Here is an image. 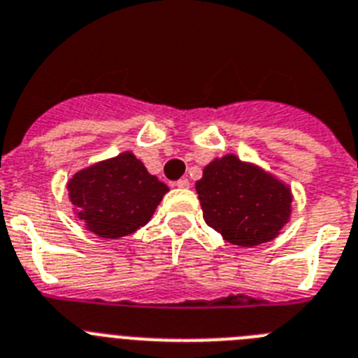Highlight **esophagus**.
Returning a JSON list of instances; mask_svg holds the SVG:
<instances>
[{"label": "esophagus", "instance_id": "obj_1", "mask_svg": "<svg viewBox=\"0 0 358 358\" xmlns=\"http://www.w3.org/2000/svg\"><path fill=\"white\" fill-rule=\"evenodd\" d=\"M175 185H176V187H180V189H187L189 187V180L187 178H180L178 182H175Z\"/></svg>", "mask_w": 358, "mask_h": 358}]
</instances>
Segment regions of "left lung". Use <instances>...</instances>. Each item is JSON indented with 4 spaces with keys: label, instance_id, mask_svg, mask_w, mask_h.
I'll return each instance as SVG.
<instances>
[{
    "label": "left lung",
    "instance_id": "left-lung-1",
    "mask_svg": "<svg viewBox=\"0 0 358 358\" xmlns=\"http://www.w3.org/2000/svg\"><path fill=\"white\" fill-rule=\"evenodd\" d=\"M203 220L239 247L266 243L290 217L288 185L234 155L216 158L196 182Z\"/></svg>",
    "mask_w": 358,
    "mask_h": 358
}]
</instances>
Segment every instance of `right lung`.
<instances>
[{
    "mask_svg": "<svg viewBox=\"0 0 358 358\" xmlns=\"http://www.w3.org/2000/svg\"><path fill=\"white\" fill-rule=\"evenodd\" d=\"M167 191L166 183L149 175L129 151L79 171L68 182L77 216L88 231L108 239L133 234L144 227Z\"/></svg>",
    "mask_w": 358,
    "mask_h": 358,
    "instance_id": "right-lung-1",
    "label": "right lung"
}]
</instances>
